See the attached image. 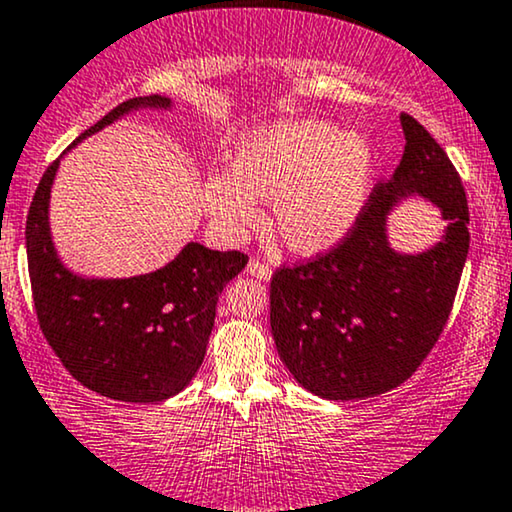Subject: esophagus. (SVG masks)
Masks as SVG:
<instances>
[{
	"mask_svg": "<svg viewBox=\"0 0 512 512\" xmlns=\"http://www.w3.org/2000/svg\"><path fill=\"white\" fill-rule=\"evenodd\" d=\"M248 274L255 276V278H260V281H269L271 269H269V264H264L262 260H250Z\"/></svg>",
	"mask_w": 512,
	"mask_h": 512,
	"instance_id": "1",
	"label": "esophagus"
}]
</instances>
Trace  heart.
I'll return each mask as SVG.
<instances>
[{"instance_id": "1", "label": "heart", "mask_w": 512, "mask_h": 512, "mask_svg": "<svg viewBox=\"0 0 512 512\" xmlns=\"http://www.w3.org/2000/svg\"><path fill=\"white\" fill-rule=\"evenodd\" d=\"M375 153L359 134L326 120H295L238 141L229 174L205 181L203 208L226 236L260 222L255 200H274L276 229L302 255L331 250L364 210Z\"/></svg>"}]
</instances>
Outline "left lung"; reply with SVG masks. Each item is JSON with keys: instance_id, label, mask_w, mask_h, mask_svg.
Returning <instances> with one entry per match:
<instances>
[{"instance_id": "obj_1", "label": "left lung", "mask_w": 512, "mask_h": 512, "mask_svg": "<svg viewBox=\"0 0 512 512\" xmlns=\"http://www.w3.org/2000/svg\"><path fill=\"white\" fill-rule=\"evenodd\" d=\"M406 146L375 184L349 234L314 260L276 269L271 335L304 390L331 401L390 392L416 373L449 321L470 248V212L456 167L430 132L401 113ZM409 195L443 212V241L404 256L386 241V215Z\"/></svg>"}]
</instances>
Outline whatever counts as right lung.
Masks as SVG:
<instances>
[{"label": "right lung", "instance_id": "1", "mask_svg": "<svg viewBox=\"0 0 512 512\" xmlns=\"http://www.w3.org/2000/svg\"><path fill=\"white\" fill-rule=\"evenodd\" d=\"M170 106L172 101L160 94L129 99L82 132L73 146L122 115ZM58 163L54 160L40 179L25 224L32 300L44 338L68 373L96 394L134 404L170 399L203 364L219 295L241 274L248 255L189 243L151 274H73L58 260L49 231V196Z\"/></svg>", "mask_w": 512, "mask_h": 512}]
</instances>
